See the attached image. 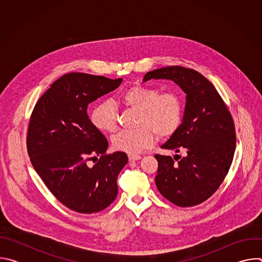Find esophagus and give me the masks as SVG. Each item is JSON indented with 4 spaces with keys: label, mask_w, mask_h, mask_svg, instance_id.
<instances>
[{
    "label": "esophagus",
    "mask_w": 262,
    "mask_h": 262,
    "mask_svg": "<svg viewBox=\"0 0 262 262\" xmlns=\"http://www.w3.org/2000/svg\"><path fill=\"white\" fill-rule=\"evenodd\" d=\"M128 160L130 162L139 161V160H141V156H139V155H128Z\"/></svg>",
    "instance_id": "34e87169"
}]
</instances>
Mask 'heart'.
I'll list each match as a JSON object with an SVG mask.
<instances>
[{"label": "heart", "instance_id": "obj_1", "mask_svg": "<svg viewBox=\"0 0 262 262\" xmlns=\"http://www.w3.org/2000/svg\"><path fill=\"white\" fill-rule=\"evenodd\" d=\"M120 101L138 111V128L121 130L112 138V145L116 150L139 154L155 143L156 134L161 138L171 137L181 124L183 105L175 92L160 93L156 88L138 84L125 89L120 94ZM90 117L93 125L100 132L113 133L117 128V110L110 100L97 102Z\"/></svg>", "mask_w": 262, "mask_h": 262}]
</instances>
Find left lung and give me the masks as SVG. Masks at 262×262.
Returning a JSON list of instances; mask_svg holds the SVG:
<instances>
[{"label":"left lung","mask_w":262,"mask_h":262,"mask_svg":"<svg viewBox=\"0 0 262 262\" xmlns=\"http://www.w3.org/2000/svg\"><path fill=\"white\" fill-rule=\"evenodd\" d=\"M151 79L172 80L186 94L181 124L161 146L184 157L155 156L157 188L177 206L198 205L213 195L230 169L236 143L232 116L213 85L194 69L163 67L147 72L143 82Z\"/></svg>","instance_id":"1"}]
</instances>
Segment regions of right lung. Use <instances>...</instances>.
<instances>
[{
	"label": "right lung",
	"instance_id": "obj_1",
	"mask_svg": "<svg viewBox=\"0 0 262 262\" xmlns=\"http://www.w3.org/2000/svg\"><path fill=\"white\" fill-rule=\"evenodd\" d=\"M121 83L122 79L70 72L52 84L32 112L27 136L31 163L52 194L71 210L98 212L117 196V177L127 156L105 155L108 143L89 119L87 107ZM97 156L89 167L86 162Z\"/></svg>",
	"mask_w": 262,
	"mask_h": 262
}]
</instances>
